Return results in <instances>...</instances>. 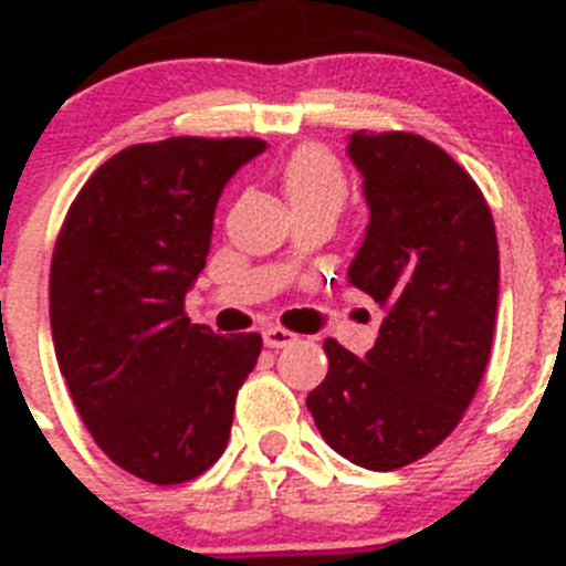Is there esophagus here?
I'll return each mask as SVG.
<instances>
[{
	"mask_svg": "<svg viewBox=\"0 0 566 566\" xmlns=\"http://www.w3.org/2000/svg\"><path fill=\"white\" fill-rule=\"evenodd\" d=\"M263 343H266L269 348H286V345L297 343V334H292L289 328L269 326V328H263Z\"/></svg>",
	"mask_w": 566,
	"mask_h": 566,
	"instance_id": "1",
	"label": "esophagus"
}]
</instances>
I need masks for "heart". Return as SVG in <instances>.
<instances>
[{
    "label": "heart",
    "instance_id": "obj_1",
    "mask_svg": "<svg viewBox=\"0 0 566 566\" xmlns=\"http://www.w3.org/2000/svg\"><path fill=\"white\" fill-rule=\"evenodd\" d=\"M280 184H283L286 201L292 207L294 203L314 201V198H326V195L343 198L345 192V178L337 158L328 149L317 147V144L294 149L292 158L283 164Z\"/></svg>",
    "mask_w": 566,
    "mask_h": 566
}]
</instances>
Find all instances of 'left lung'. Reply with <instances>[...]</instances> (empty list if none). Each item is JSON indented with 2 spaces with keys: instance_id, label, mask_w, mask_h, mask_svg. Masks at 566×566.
<instances>
[{
  "instance_id": "obj_1",
  "label": "left lung",
  "mask_w": 566,
  "mask_h": 566,
  "mask_svg": "<svg viewBox=\"0 0 566 566\" xmlns=\"http://www.w3.org/2000/svg\"><path fill=\"white\" fill-rule=\"evenodd\" d=\"M371 221L348 280L385 308L363 359L326 339L306 405L339 457L368 470L417 462L451 437L484 377L496 328L499 243L476 181L413 133H354Z\"/></svg>"
}]
</instances>
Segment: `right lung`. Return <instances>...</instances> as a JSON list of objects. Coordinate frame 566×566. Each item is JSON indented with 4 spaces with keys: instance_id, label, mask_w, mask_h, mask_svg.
<instances>
[{
    "instance_id": "right-lung-1",
    "label": "right lung",
    "mask_w": 566,
    "mask_h": 566,
    "mask_svg": "<svg viewBox=\"0 0 566 566\" xmlns=\"http://www.w3.org/2000/svg\"><path fill=\"white\" fill-rule=\"evenodd\" d=\"M260 138L133 144L90 175L53 249L50 328L96 444L133 476L181 484L221 459L260 334L195 326L184 297L207 266L227 181Z\"/></svg>"
}]
</instances>
